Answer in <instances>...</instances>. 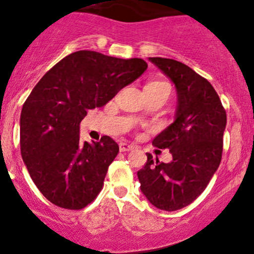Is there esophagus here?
Returning <instances> with one entry per match:
<instances>
[{"label":"esophagus","mask_w":254,"mask_h":254,"mask_svg":"<svg viewBox=\"0 0 254 254\" xmlns=\"http://www.w3.org/2000/svg\"><path fill=\"white\" fill-rule=\"evenodd\" d=\"M134 148H135V146L129 145V143H127V142H120V145H119L120 152H129V151H132Z\"/></svg>","instance_id":"esophagus-1"}]
</instances>
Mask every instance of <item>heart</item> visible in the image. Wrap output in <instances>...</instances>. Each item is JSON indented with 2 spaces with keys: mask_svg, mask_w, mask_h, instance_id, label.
<instances>
[{
  "mask_svg": "<svg viewBox=\"0 0 254 254\" xmlns=\"http://www.w3.org/2000/svg\"><path fill=\"white\" fill-rule=\"evenodd\" d=\"M143 90L151 93H165L167 96H169L170 92H172V85L167 80L156 79L148 81L145 85V89Z\"/></svg>",
  "mask_w": 254,
  "mask_h": 254,
  "instance_id": "obj_1",
  "label": "heart"
}]
</instances>
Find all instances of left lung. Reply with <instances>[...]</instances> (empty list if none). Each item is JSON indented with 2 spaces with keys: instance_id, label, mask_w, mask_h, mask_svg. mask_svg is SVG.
I'll use <instances>...</instances> for the list:
<instances>
[{
  "instance_id": "8db88e82",
  "label": "left lung",
  "mask_w": 254,
  "mask_h": 254,
  "mask_svg": "<svg viewBox=\"0 0 254 254\" xmlns=\"http://www.w3.org/2000/svg\"><path fill=\"white\" fill-rule=\"evenodd\" d=\"M172 79L178 90L175 122L153 138L157 148H168L170 163L147 153L137 172L141 191L154 207L174 212L191 204L217 172L223 154L226 112L207 79L186 64L170 58H149Z\"/></svg>"
}]
</instances>
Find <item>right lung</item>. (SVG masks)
<instances>
[{"label": "right lung", "instance_id": "right-lung-1", "mask_svg": "<svg viewBox=\"0 0 254 254\" xmlns=\"http://www.w3.org/2000/svg\"><path fill=\"white\" fill-rule=\"evenodd\" d=\"M146 69L141 58L78 51L53 65L35 85L21 109L20 152L34 184L51 203L82 209L102 190L119 146L109 136L92 145L81 142L80 122Z\"/></svg>", "mask_w": 254, "mask_h": 254}]
</instances>
